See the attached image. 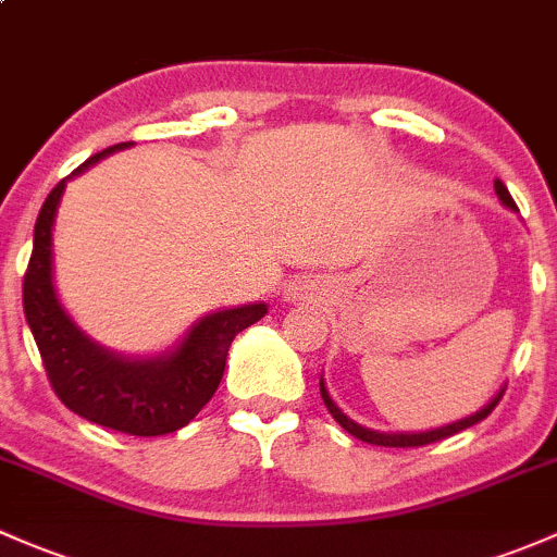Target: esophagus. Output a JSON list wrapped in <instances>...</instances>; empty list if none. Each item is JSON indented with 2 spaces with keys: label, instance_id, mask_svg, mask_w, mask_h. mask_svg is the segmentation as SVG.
<instances>
[{
  "label": "esophagus",
  "instance_id": "34e87169",
  "mask_svg": "<svg viewBox=\"0 0 557 557\" xmlns=\"http://www.w3.org/2000/svg\"><path fill=\"white\" fill-rule=\"evenodd\" d=\"M307 290H309L307 280H296V283L288 288V296L290 298H301V296H307Z\"/></svg>",
  "mask_w": 557,
  "mask_h": 557
}]
</instances>
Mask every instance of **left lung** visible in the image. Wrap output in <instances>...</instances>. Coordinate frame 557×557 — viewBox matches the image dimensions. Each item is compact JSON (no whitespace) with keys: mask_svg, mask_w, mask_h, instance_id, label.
I'll return each instance as SVG.
<instances>
[{"mask_svg":"<svg viewBox=\"0 0 557 557\" xmlns=\"http://www.w3.org/2000/svg\"><path fill=\"white\" fill-rule=\"evenodd\" d=\"M494 189H496V195H499V200L507 205V208H510V210H518V205H515V200L510 197V191H507V186L502 184V181H494ZM320 395H323V403H325L327 411H331V417L336 419L338 424H342L344 430L349 432V435H355L357 441L371 443V446H384V448H419V446H430V443H437V441H446V437L456 435V432H461V430H467V426H472V424H478V421H483L485 417H488L491 411H494L496 406H499V400H502V395H505V389H502L499 395H496L494 400L488 403V406L480 408L478 413H472V417H467V419H461V421H454V424L441 426V430L417 432V435H403V432H397V435H386V432L366 430V426L355 424V421L344 417L342 408H338L336 403L331 400V395H327V389H325L323 379H320Z\"/></svg>","mask_w":557,"mask_h":557,"instance_id":"8db88e82","label":"left lung"}]
</instances>
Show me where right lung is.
<instances>
[{
    "instance_id": "obj_1",
    "label": "right lung",
    "mask_w": 557,
    "mask_h": 557,
    "mask_svg": "<svg viewBox=\"0 0 557 557\" xmlns=\"http://www.w3.org/2000/svg\"><path fill=\"white\" fill-rule=\"evenodd\" d=\"M116 144L82 162L74 175ZM66 181L47 195L34 224V250L23 274V312L42 355L47 379L77 417L136 437L168 435L189 424L219 389L226 355L239 331L267 314V304L226 309L202 318L175 352L154 360H125L92 344L72 323L52 288V221Z\"/></svg>"
}]
</instances>
